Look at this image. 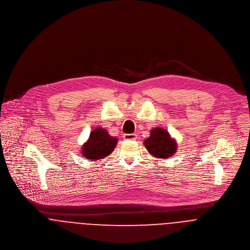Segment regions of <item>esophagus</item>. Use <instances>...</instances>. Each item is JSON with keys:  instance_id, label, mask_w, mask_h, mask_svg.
Here are the masks:
<instances>
[{"instance_id": "esophagus-1", "label": "esophagus", "mask_w": 250, "mask_h": 250, "mask_svg": "<svg viewBox=\"0 0 250 250\" xmlns=\"http://www.w3.org/2000/svg\"><path fill=\"white\" fill-rule=\"evenodd\" d=\"M137 138V135L134 134V133H131V134H125L124 135V139L125 140H135Z\"/></svg>"}]
</instances>
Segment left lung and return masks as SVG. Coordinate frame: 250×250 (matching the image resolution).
<instances>
[{"instance_id":"1","label":"left lung","mask_w":250,"mask_h":250,"mask_svg":"<svg viewBox=\"0 0 250 250\" xmlns=\"http://www.w3.org/2000/svg\"><path fill=\"white\" fill-rule=\"evenodd\" d=\"M147 151L154 157L169 158L176 152V142L170 137L166 129L156 127L150 130V136L144 141Z\"/></svg>"}]
</instances>
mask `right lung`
Instances as JSON below:
<instances>
[{"label":"right lung","instance_id":"add662e5","mask_svg":"<svg viewBox=\"0 0 250 250\" xmlns=\"http://www.w3.org/2000/svg\"><path fill=\"white\" fill-rule=\"evenodd\" d=\"M117 143L118 139L110 136L106 129L98 127L90 133L89 139L84 143L83 156L89 160L103 159L111 153Z\"/></svg>","mask_w":250,"mask_h":250}]
</instances>
